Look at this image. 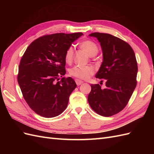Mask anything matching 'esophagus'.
Instances as JSON below:
<instances>
[{
    "mask_svg": "<svg viewBox=\"0 0 154 154\" xmlns=\"http://www.w3.org/2000/svg\"><path fill=\"white\" fill-rule=\"evenodd\" d=\"M75 82H76V83L77 84V85H80L82 84V83H83V82L82 80H79V79H76Z\"/></svg>",
    "mask_w": 154,
    "mask_h": 154,
    "instance_id": "34e87169",
    "label": "esophagus"
}]
</instances>
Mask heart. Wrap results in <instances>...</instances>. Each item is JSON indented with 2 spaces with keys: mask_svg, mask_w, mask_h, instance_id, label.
<instances>
[{
  "mask_svg": "<svg viewBox=\"0 0 154 154\" xmlns=\"http://www.w3.org/2000/svg\"><path fill=\"white\" fill-rule=\"evenodd\" d=\"M79 47L90 57H94L99 51L97 44L91 40H84L79 43ZM74 57V48L70 45L65 52L64 58L67 63H71ZM95 72L94 68L92 66H74L69 69V74L82 80H87Z\"/></svg>",
  "mask_w": 154,
  "mask_h": 154,
  "instance_id": "b5f03b06",
  "label": "heart"
}]
</instances>
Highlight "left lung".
Masks as SVG:
<instances>
[{
	"mask_svg": "<svg viewBox=\"0 0 154 154\" xmlns=\"http://www.w3.org/2000/svg\"><path fill=\"white\" fill-rule=\"evenodd\" d=\"M89 36L97 38L101 46L103 60L96 77L105 79L106 87L92 84L88 101L97 114L109 117L125 108L136 87V55L131 46L118 37L97 32Z\"/></svg>",
	"mask_w": 154,
	"mask_h": 154,
	"instance_id": "obj_1",
	"label": "left lung"
}]
</instances>
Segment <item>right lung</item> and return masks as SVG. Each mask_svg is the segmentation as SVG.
Here are the masks:
<instances>
[{
	"instance_id": "add662e5",
	"label": "right lung",
	"mask_w": 154,
	"mask_h": 154,
	"mask_svg": "<svg viewBox=\"0 0 154 154\" xmlns=\"http://www.w3.org/2000/svg\"><path fill=\"white\" fill-rule=\"evenodd\" d=\"M82 32L47 35L35 40L23 54L17 80L26 103L35 113L50 118L67 108L69 96L76 87L66 71L64 54ZM61 80L59 81V77Z\"/></svg>"
}]
</instances>
